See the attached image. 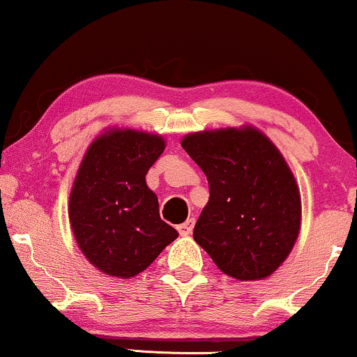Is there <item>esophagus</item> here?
I'll use <instances>...</instances> for the list:
<instances>
[{"label":"esophagus","instance_id":"esophagus-1","mask_svg":"<svg viewBox=\"0 0 357 357\" xmlns=\"http://www.w3.org/2000/svg\"><path fill=\"white\" fill-rule=\"evenodd\" d=\"M192 228H195V218H190V220L184 221V223L178 225V231H179V235H181V236L191 235Z\"/></svg>","mask_w":357,"mask_h":357}]
</instances>
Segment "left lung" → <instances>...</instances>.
Segmentation results:
<instances>
[{
    "instance_id": "1",
    "label": "left lung",
    "mask_w": 357,
    "mask_h": 357,
    "mask_svg": "<svg viewBox=\"0 0 357 357\" xmlns=\"http://www.w3.org/2000/svg\"><path fill=\"white\" fill-rule=\"evenodd\" d=\"M181 146L210 186L192 238L227 275L268 277L301 228V195L282 154L253 127L190 134Z\"/></svg>"
}]
</instances>
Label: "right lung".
Wrapping results in <instances>:
<instances>
[{"mask_svg":"<svg viewBox=\"0 0 357 357\" xmlns=\"http://www.w3.org/2000/svg\"><path fill=\"white\" fill-rule=\"evenodd\" d=\"M162 151V137L114 130L93 141L82 161L68 216L80 250L104 273L137 275L178 238L146 184Z\"/></svg>","mask_w":357,"mask_h":357,"instance_id":"right-lung-1","label":"right lung"}]
</instances>
